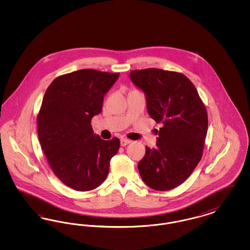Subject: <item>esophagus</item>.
I'll return each mask as SVG.
<instances>
[{
  "mask_svg": "<svg viewBox=\"0 0 250 250\" xmlns=\"http://www.w3.org/2000/svg\"><path fill=\"white\" fill-rule=\"evenodd\" d=\"M130 143V141L127 140V139H121V141H120L121 146H126L127 144H129Z\"/></svg>",
  "mask_w": 250,
  "mask_h": 250,
  "instance_id": "obj_1",
  "label": "esophagus"
}]
</instances>
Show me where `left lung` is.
Listing matches in <instances>:
<instances>
[{
	"mask_svg": "<svg viewBox=\"0 0 250 250\" xmlns=\"http://www.w3.org/2000/svg\"><path fill=\"white\" fill-rule=\"evenodd\" d=\"M145 95L147 111L162 127L156 146H146L138 167L151 188L167 191L190 176L202 159L208 129L207 111L194 84L183 74L157 68L130 72Z\"/></svg>",
	"mask_w": 250,
	"mask_h": 250,
	"instance_id": "1",
	"label": "left lung"
}]
</instances>
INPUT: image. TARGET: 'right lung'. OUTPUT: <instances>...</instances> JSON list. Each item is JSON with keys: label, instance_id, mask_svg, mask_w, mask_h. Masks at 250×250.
Segmentation results:
<instances>
[{"label": "right lung", "instance_id": "obj_1", "mask_svg": "<svg viewBox=\"0 0 250 250\" xmlns=\"http://www.w3.org/2000/svg\"><path fill=\"white\" fill-rule=\"evenodd\" d=\"M119 76L81 69L56 78L44 95L37 116L39 142L55 175L75 190L99 187L119 150L118 138L104 141L91 125Z\"/></svg>", "mask_w": 250, "mask_h": 250}]
</instances>
